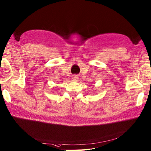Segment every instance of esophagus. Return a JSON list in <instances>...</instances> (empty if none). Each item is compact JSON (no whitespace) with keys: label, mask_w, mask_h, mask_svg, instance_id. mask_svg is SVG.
<instances>
[{"label":"esophagus","mask_w":151,"mask_h":151,"mask_svg":"<svg viewBox=\"0 0 151 151\" xmlns=\"http://www.w3.org/2000/svg\"><path fill=\"white\" fill-rule=\"evenodd\" d=\"M78 79V77L77 75H73L72 77V79H73V80H76V79Z\"/></svg>","instance_id":"34e87169"}]
</instances>
